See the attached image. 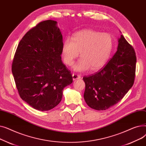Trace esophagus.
Here are the masks:
<instances>
[{
    "mask_svg": "<svg viewBox=\"0 0 146 146\" xmlns=\"http://www.w3.org/2000/svg\"><path fill=\"white\" fill-rule=\"evenodd\" d=\"M72 77H73V80H76L79 79L81 78L80 75L78 74H72Z\"/></svg>",
    "mask_w": 146,
    "mask_h": 146,
    "instance_id": "esophagus-1",
    "label": "esophagus"
}]
</instances>
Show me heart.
I'll list each match as a JSON object with an SVG mask.
<instances>
[{"label":"heart","mask_w":146,"mask_h":146,"mask_svg":"<svg viewBox=\"0 0 146 146\" xmlns=\"http://www.w3.org/2000/svg\"><path fill=\"white\" fill-rule=\"evenodd\" d=\"M113 46V40L108 33L92 29H84L64 41L61 54L68 66L74 64L80 53V60L73 66L76 72H85L90 68L96 71L108 61Z\"/></svg>","instance_id":"heart-1"}]
</instances>
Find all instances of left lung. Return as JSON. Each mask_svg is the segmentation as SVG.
Listing matches in <instances>:
<instances>
[{
	"mask_svg": "<svg viewBox=\"0 0 146 146\" xmlns=\"http://www.w3.org/2000/svg\"><path fill=\"white\" fill-rule=\"evenodd\" d=\"M137 57L133 46L121 35L117 52L95 74L84 76V99L91 108L106 110L119 102L133 86Z\"/></svg>",
	"mask_w": 146,
	"mask_h": 146,
	"instance_id": "1",
	"label": "left lung"
}]
</instances>
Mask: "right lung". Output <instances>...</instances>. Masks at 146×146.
Masks as SVG:
<instances>
[{
	"label": "right lung",
	"instance_id": "right-lung-1",
	"mask_svg": "<svg viewBox=\"0 0 146 146\" xmlns=\"http://www.w3.org/2000/svg\"><path fill=\"white\" fill-rule=\"evenodd\" d=\"M56 24L44 21L29 30L20 41L12 64L20 97L41 111L56 106L63 89L73 82L71 72L61 61L63 36Z\"/></svg>",
	"mask_w": 146,
	"mask_h": 146
}]
</instances>
